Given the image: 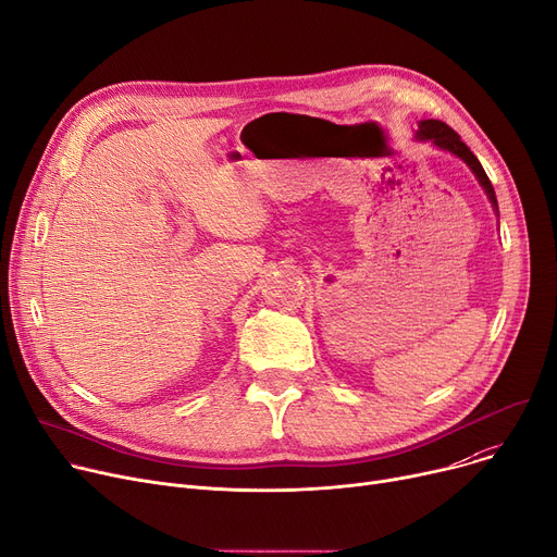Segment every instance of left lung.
Returning a JSON list of instances; mask_svg holds the SVG:
<instances>
[{
	"instance_id": "8db88e82",
	"label": "left lung",
	"mask_w": 557,
	"mask_h": 557,
	"mask_svg": "<svg viewBox=\"0 0 557 557\" xmlns=\"http://www.w3.org/2000/svg\"><path fill=\"white\" fill-rule=\"evenodd\" d=\"M416 139H420V141H431V144L437 146V149H441V151L454 153L456 158H460L467 166H470L472 173L476 175L479 185H481L483 191L487 194V198H490V202H492L494 214H499V205H496V194H494V187H492V183H490V178H487L485 169L481 166L479 158L470 151V146H467V144L460 139V135H458L454 128H449V126H447L445 122H441V120H422V122L418 124Z\"/></svg>"
}]
</instances>
